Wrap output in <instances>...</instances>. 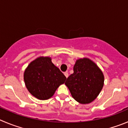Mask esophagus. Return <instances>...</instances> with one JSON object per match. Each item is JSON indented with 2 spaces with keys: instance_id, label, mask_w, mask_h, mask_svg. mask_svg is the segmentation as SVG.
Masks as SVG:
<instances>
[{
  "instance_id": "1",
  "label": "esophagus",
  "mask_w": 128,
  "mask_h": 128,
  "mask_svg": "<svg viewBox=\"0 0 128 128\" xmlns=\"http://www.w3.org/2000/svg\"><path fill=\"white\" fill-rule=\"evenodd\" d=\"M64 75H65V76L66 78H68V76H69V74H68V72H64Z\"/></svg>"
}]
</instances>
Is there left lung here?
I'll use <instances>...</instances> for the list:
<instances>
[{
	"label": "left lung",
	"mask_w": 128,
	"mask_h": 128,
	"mask_svg": "<svg viewBox=\"0 0 128 128\" xmlns=\"http://www.w3.org/2000/svg\"><path fill=\"white\" fill-rule=\"evenodd\" d=\"M73 70V74L67 78L65 83L72 96L82 104L93 102L103 88V72L88 58L76 60Z\"/></svg>",
	"instance_id": "obj_1"
}]
</instances>
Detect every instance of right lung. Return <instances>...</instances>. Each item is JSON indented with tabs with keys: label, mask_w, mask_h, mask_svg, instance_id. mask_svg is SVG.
<instances>
[{
	"label": "right lung",
	"mask_w": 128,
	"mask_h": 128,
	"mask_svg": "<svg viewBox=\"0 0 128 128\" xmlns=\"http://www.w3.org/2000/svg\"><path fill=\"white\" fill-rule=\"evenodd\" d=\"M66 77L52 62L49 57H40L28 65L24 72V80L29 92L39 100L52 97Z\"/></svg>",
	"instance_id": "add662e5"
}]
</instances>
